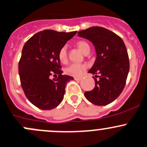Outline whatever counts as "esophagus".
I'll return each mask as SVG.
<instances>
[{
  "label": "esophagus",
  "instance_id": "1",
  "mask_svg": "<svg viewBox=\"0 0 147 147\" xmlns=\"http://www.w3.org/2000/svg\"><path fill=\"white\" fill-rule=\"evenodd\" d=\"M74 80H75V81H80L81 80V78H76V77H75V78H74Z\"/></svg>",
  "mask_w": 147,
  "mask_h": 147
}]
</instances>
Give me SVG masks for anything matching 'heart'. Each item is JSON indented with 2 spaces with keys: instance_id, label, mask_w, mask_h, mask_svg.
<instances>
[{
  "instance_id": "obj_1",
  "label": "heart",
  "mask_w": 147,
  "mask_h": 147,
  "mask_svg": "<svg viewBox=\"0 0 147 147\" xmlns=\"http://www.w3.org/2000/svg\"><path fill=\"white\" fill-rule=\"evenodd\" d=\"M76 46L78 49L84 53H88L90 51V46L87 42L84 40H78L76 43ZM58 57L59 61L61 63H66L68 59V53H67V46H63L59 50L58 53ZM87 66L84 63H72L65 69V72L68 75L72 76L75 77H79L84 74L86 69Z\"/></svg>"
}]
</instances>
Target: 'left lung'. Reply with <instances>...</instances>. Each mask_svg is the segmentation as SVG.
Segmentation results:
<instances>
[{"mask_svg": "<svg viewBox=\"0 0 147 147\" xmlns=\"http://www.w3.org/2000/svg\"><path fill=\"white\" fill-rule=\"evenodd\" d=\"M78 36L94 44L96 58L88 73L100 78L97 80L93 76L95 87L84 96L95 105H107L121 94L126 84L129 61L124 43L114 32L98 26L81 30Z\"/></svg>", "mask_w": 147, "mask_h": 147, "instance_id": "left-lung-1", "label": "left lung"}]
</instances>
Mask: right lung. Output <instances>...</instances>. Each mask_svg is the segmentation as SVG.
Instances as JSON below:
<instances>
[{"mask_svg":"<svg viewBox=\"0 0 147 147\" xmlns=\"http://www.w3.org/2000/svg\"><path fill=\"white\" fill-rule=\"evenodd\" d=\"M76 33L45 30L33 35L24 46L18 63L21 86L29 101L38 109L51 110L59 106L66 84L74 79L62 75L58 53ZM51 75L57 77L51 80Z\"/></svg>","mask_w":147,"mask_h":147,"instance_id":"right-lung-1","label":"right lung"}]
</instances>
